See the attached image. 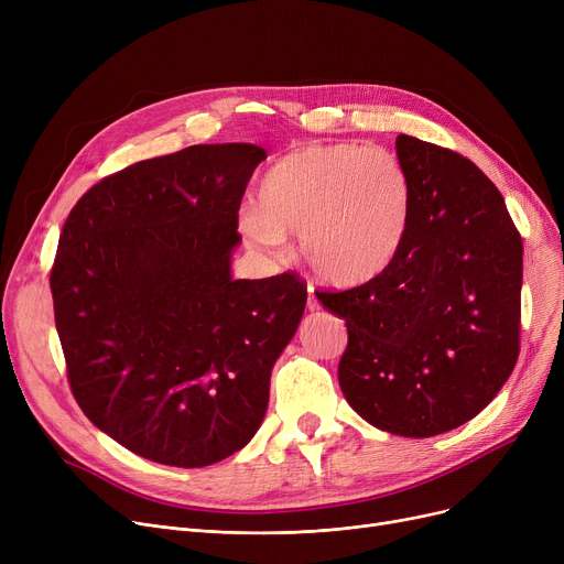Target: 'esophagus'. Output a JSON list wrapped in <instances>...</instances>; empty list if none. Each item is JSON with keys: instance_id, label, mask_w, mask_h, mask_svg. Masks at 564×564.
Here are the masks:
<instances>
[{"instance_id": "obj_1", "label": "esophagus", "mask_w": 564, "mask_h": 564, "mask_svg": "<svg viewBox=\"0 0 564 564\" xmlns=\"http://www.w3.org/2000/svg\"><path fill=\"white\" fill-rule=\"evenodd\" d=\"M306 308L308 311H319V302H317V297L313 294V285H308V300H306Z\"/></svg>"}]
</instances>
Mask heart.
<instances>
[{
    "label": "heart",
    "instance_id": "obj_1",
    "mask_svg": "<svg viewBox=\"0 0 564 564\" xmlns=\"http://www.w3.org/2000/svg\"><path fill=\"white\" fill-rule=\"evenodd\" d=\"M409 213L411 183L398 155L361 143H313L262 173L256 213L240 217V230L262 251L300 235L302 256L324 283L357 288L395 264Z\"/></svg>",
    "mask_w": 564,
    "mask_h": 564
}]
</instances>
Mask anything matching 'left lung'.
<instances>
[{
  "label": "left lung",
  "mask_w": 564,
  "mask_h": 564,
  "mask_svg": "<svg viewBox=\"0 0 564 564\" xmlns=\"http://www.w3.org/2000/svg\"><path fill=\"white\" fill-rule=\"evenodd\" d=\"M411 183L391 270L319 302L347 324L338 381L370 425L413 438L470 421L517 366L523 245L506 200L459 153L395 139Z\"/></svg>",
  "instance_id": "1"
}]
</instances>
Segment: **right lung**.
Masks as SVG:
<instances>
[{"label": "right lung", "mask_w": 564, "mask_h": 564, "mask_svg": "<svg viewBox=\"0 0 564 564\" xmlns=\"http://www.w3.org/2000/svg\"><path fill=\"white\" fill-rule=\"evenodd\" d=\"M267 158L205 143L102 177L70 210L50 288L70 391L123 448L198 468L258 432L304 281L230 276L237 213Z\"/></svg>", "instance_id": "add662e5"}]
</instances>
